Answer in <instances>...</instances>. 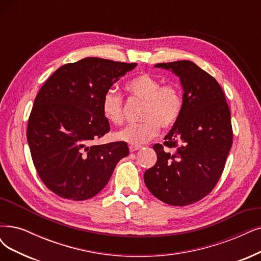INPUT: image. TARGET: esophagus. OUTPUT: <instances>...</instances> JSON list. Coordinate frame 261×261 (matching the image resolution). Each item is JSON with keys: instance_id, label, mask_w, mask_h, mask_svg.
Listing matches in <instances>:
<instances>
[{"instance_id": "esophagus-1", "label": "esophagus", "mask_w": 261, "mask_h": 261, "mask_svg": "<svg viewBox=\"0 0 261 261\" xmlns=\"http://www.w3.org/2000/svg\"><path fill=\"white\" fill-rule=\"evenodd\" d=\"M140 148H141V146H139V145H129V149H130L131 152L137 151V150H139Z\"/></svg>"}]
</instances>
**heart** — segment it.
Instances as JSON below:
<instances>
[{"label":"heart","instance_id":"b5f03b06","mask_svg":"<svg viewBox=\"0 0 261 261\" xmlns=\"http://www.w3.org/2000/svg\"><path fill=\"white\" fill-rule=\"evenodd\" d=\"M125 89L144 104L140 123L129 124L115 133V138L131 145H140L158 136L160 125L169 129L175 124L182 111V94L179 86L174 83L162 85V81L147 73L133 77ZM103 116L113 124L123 121V104L121 96L108 91L102 99Z\"/></svg>","mask_w":261,"mask_h":261}]
</instances>
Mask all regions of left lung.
Here are the masks:
<instances>
[{
  "label": "left lung",
  "mask_w": 261,
  "mask_h": 261,
  "mask_svg": "<svg viewBox=\"0 0 261 261\" xmlns=\"http://www.w3.org/2000/svg\"><path fill=\"white\" fill-rule=\"evenodd\" d=\"M155 67L179 77L184 104L163 142L175 149L153 145L157 162L144 173V181L162 202L184 206L207 196L220 178L232 145L230 111L219 84L196 63L182 60Z\"/></svg>",
  "instance_id": "1"
}]
</instances>
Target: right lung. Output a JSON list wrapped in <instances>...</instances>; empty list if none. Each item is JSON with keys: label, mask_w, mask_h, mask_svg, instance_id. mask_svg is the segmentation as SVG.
I'll list each match as a JSON object with an SVG mask.
<instances>
[{"label": "right lung", "mask_w": 261, "mask_h": 261, "mask_svg": "<svg viewBox=\"0 0 261 261\" xmlns=\"http://www.w3.org/2000/svg\"><path fill=\"white\" fill-rule=\"evenodd\" d=\"M137 63L89 57L59 67L43 85L29 117L27 139L46 187L63 199L84 201L108 184L127 143L93 145L110 131L102 99Z\"/></svg>", "instance_id": "1"}]
</instances>
